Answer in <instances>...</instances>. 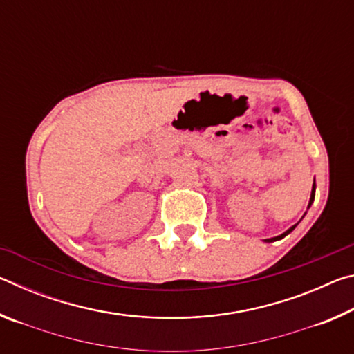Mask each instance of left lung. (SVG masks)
Segmentation results:
<instances>
[{"mask_svg": "<svg viewBox=\"0 0 354 354\" xmlns=\"http://www.w3.org/2000/svg\"><path fill=\"white\" fill-rule=\"evenodd\" d=\"M314 196H315V179H314V185H313V192H310V200H309V206L310 205H313V201H314ZM308 206V207H309ZM297 226V225H295ZM295 226H292L290 227V230H287L286 232H284V234H281V236H278V237H273V239H267V242H274V241H279V239H283V237H286L287 234H289V232L290 231H293V230H295Z\"/></svg>", "mask_w": 354, "mask_h": 354, "instance_id": "left-lung-1", "label": "left lung"}]
</instances>
